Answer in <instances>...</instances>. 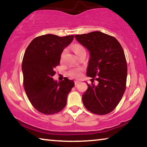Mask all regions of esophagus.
<instances>
[{
	"label": "esophagus",
	"instance_id": "1",
	"mask_svg": "<svg viewBox=\"0 0 147 147\" xmlns=\"http://www.w3.org/2000/svg\"><path fill=\"white\" fill-rule=\"evenodd\" d=\"M79 83H80V81H78V80L74 81V84H75V85H77V84H79Z\"/></svg>",
	"mask_w": 147,
	"mask_h": 147
}]
</instances>
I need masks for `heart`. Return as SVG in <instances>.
I'll use <instances>...</instances> for the list:
<instances>
[{
    "instance_id": "heart-1",
    "label": "heart",
    "mask_w": 147,
    "mask_h": 147,
    "mask_svg": "<svg viewBox=\"0 0 147 147\" xmlns=\"http://www.w3.org/2000/svg\"><path fill=\"white\" fill-rule=\"evenodd\" d=\"M73 51L76 55H78L82 52L86 51L85 48L80 44L74 45L73 47ZM83 71V68L82 67H76L72 68L68 71V75L72 78H78L82 76V73Z\"/></svg>"
}]
</instances>
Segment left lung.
Returning a JSON list of instances; mask_svg holds the SVG:
<instances>
[{"label": "left lung", "mask_w": 147, "mask_h": 147, "mask_svg": "<svg viewBox=\"0 0 147 147\" xmlns=\"http://www.w3.org/2000/svg\"><path fill=\"white\" fill-rule=\"evenodd\" d=\"M75 38L90 54L87 76L92 78L91 82H98L96 86L88 84L83 104L93 113L106 115L116 108L126 89L127 64L124 51L114 37L101 32L76 35Z\"/></svg>", "instance_id": "obj_1"}]
</instances>
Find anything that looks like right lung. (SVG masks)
I'll use <instances>...</instances> for the list:
<instances>
[{"label":"right lung","mask_w":147,"mask_h":147,"mask_svg":"<svg viewBox=\"0 0 147 147\" xmlns=\"http://www.w3.org/2000/svg\"><path fill=\"white\" fill-rule=\"evenodd\" d=\"M73 39V35H43L34 39L26 49L22 63L24 90L32 105L40 113H56L66 105L74 82L67 78L57 82L53 76L61 53Z\"/></svg>","instance_id":"right-lung-1"}]
</instances>
